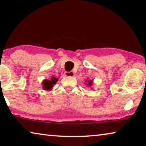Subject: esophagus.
<instances>
[{
  "label": "esophagus",
  "instance_id": "34e87169",
  "mask_svg": "<svg viewBox=\"0 0 146 146\" xmlns=\"http://www.w3.org/2000/svg\"><path fill=\"white\" fill-rule=\"evenodd\" d=\"M64 76L68 77H72L74 76V73L73 72H66L64 73Z\"/></svg>",
  "mask_w": 146,
  "mask_h": 146
}]
</instances>
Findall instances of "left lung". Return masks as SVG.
Listing matches in <instances>:
<instances>
[{"label": "left lung", "mask_w": 146, "mask_h": 146, "mask_svg": "<svg viewBox=\"0 0 146 146\" xmlns=\"http://www.w3.org/2000/svg\"><path fill=\"white\" fill-rule=\"evenodd\" d=\"M85 83L86 84V85L87 87H91L93 85V81L92 80H85Z\"/></svg>", "instance_id": "8db88e82"}]
</instances>
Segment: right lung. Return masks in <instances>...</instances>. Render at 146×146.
Returning a JSON list of instances; mask_svg holds the SVG:
<instances>
[{
	"label": "right lung",
	"instance_id": "add662e5",
	"mask_svg": "<svg viewBox=\"0 0 146 146\" xmlns=\"http://www.w3.org/2000/svg\"><path fill=\"white\" fill-rule=\"evenodd\" d=\"M58 78H56L54 76H52L50 80H44L42 82V88L44 90H51L52 89L54 85H55L56 84Z\"/></svg>",
	"mask_w": 146,
	"mask_h": 146
}]
</instances>
